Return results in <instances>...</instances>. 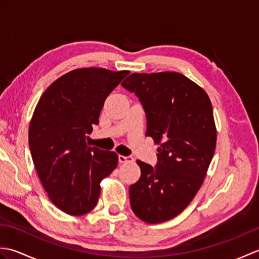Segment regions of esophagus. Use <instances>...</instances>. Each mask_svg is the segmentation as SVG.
I'll return each instance as SVG.
<instances>
[{
	"instance_id": "esophagus-1",
	"label": "esophagus",
	"mask_w": 259,
	"mask_h": 259,
	"mask_svg": "<svg viewBox=\"0 0 259 259\" xmlns=\"http://www.w3.org/2000/svg\"><path fill=\"white\" fill-rule=\"evenodd\" d=\"M118 160L120 163H125V162H133L134 158L131 156H118Z\"/></svg>"
}]
</instances>
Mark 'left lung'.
<instances>
[{"instance_id": "8db88e82", "label": "left lung", "mask_w": 259, "mask_h": 259, "mask_svg": "<svg viewBox=\"0 0 259 259\" xmlns=\"http://www.w3.org/2000/svg\"><path fill=\"white\" fill-rule=\"evenodd\" d=\"M121 85L139 99L146 135L161 144L155 167L137 160L141 176L129 188L131 209L146 223L169 221L189 205L212 159L217 133L211 102L177 72L133 73Z\"/></svg>"}]
</instances>
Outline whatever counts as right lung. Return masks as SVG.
<instances>
[{"label":"right lung","instance_id":"right-lung-1","mask_svg":"<svg viewBox=\"0 0 259 259\" xmlns=\"http://www.w3.org/2000/svg\"><path fill=\"white\" fill-rule=\"evenodd\" d=\"M129 71L76 69L62 75L38 100L29 147L43 188L62 211L81 216L96 207L100 181L115 169L118 155L87 144L104 100Z\"/></svg>","mask_w":259,"mask_h":259}]
</instances>
